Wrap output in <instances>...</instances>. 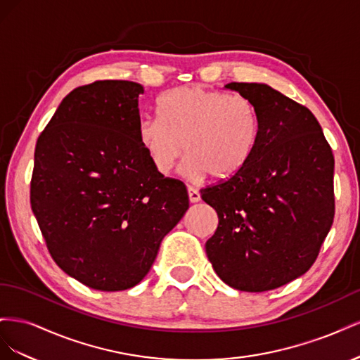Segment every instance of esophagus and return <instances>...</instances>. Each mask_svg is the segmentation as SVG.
<instances>
[{
  "label": "esophagus",
  "mask_w": 360,
  "mask_h": 360,
  "mask_svg": "<svg viewBox=\"0 0 360 360\" xmlns=\"http://www.w3.org/2000/svg\"><path fill=\"white\" fill-rule=\"evenodd\" d=\"M188 193H189V201L191 202H198L201 200V195L198 192V189H195L192 186L188 188Z\"/></svg>",
  "instance_id": "1"
}]
</instances>
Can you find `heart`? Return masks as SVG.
<instances>
[{"instance_id":"heart-1","label":"heart","mask_w":360,"mask_h":360,"mask_svg":"<svg viewBox=\"0 0 360 360\" xmlns=\"http://www.w3.org/2000/svg\"><path fill=\"white\" fill-rule=\"evenodd\" d=\"M159 115L138 120V139L160 174H168L186 148L180 172L188 180L212 174L230 179L252 156L259 136V114L245 96L204 89L176 86L163 94Z\"/></svg>"}]
</instances>
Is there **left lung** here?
Wrapping results in <instances>:
<instances>
[{
	"label": "left lung",
	"mask_w": 360,
	"mask_h": 360,
	"mask_svg": "<svg viewBox=\"0 0 360 360\" xmlns=\"http://www.w3.org/2000/svg\"><path fill=\"white\" fill-rule=\"evenodd\" d=\"M257 106L259 136L236 176L201 189L219 217L205 254L226 285L261 292L308 271L333 216L332 148L314 114L267 84L231 82Z\"/></svg>",
	"instance_id": "1"
}]
</instances>
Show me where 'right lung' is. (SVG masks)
Masks as SVG:
<instances>
[{
  "instance_id": "1",
  "label": "right lung",
  "mask_w": 360,
  "mask_h": 360,
  "mask_svg": "<svg viewBox=\"0 0 360 360\" xmlns=\"http://www.w3.org/2000/svg\"><path fill=\"white\" fill-rule=\"evenodd\" d=\"M143 85L96 81L64 97L40 134L31 209L58 267L101 291L132 288L189 209L138 139Z\"/></svg>"
}]
</instances>
